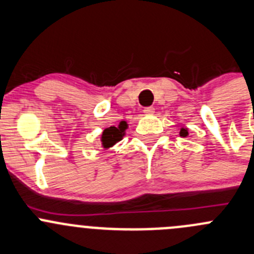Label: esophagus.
I'll return each instance as SVG.
<instances>
[{"instance_id": "1", "label": "esophagus", "mask_w": 254, "mask_h": 254, "mask_svg": "<svg viewBox=\"0 0 254 254\" xmlns=\"http://www.w3.org/2000/svg\"><path fill=\"white\" fill-rule=\"evenodd\" d=\"M143 112H144L145 115H153L154 114V107H145V109L143 110Z\"/></svg>"}]
</instances>
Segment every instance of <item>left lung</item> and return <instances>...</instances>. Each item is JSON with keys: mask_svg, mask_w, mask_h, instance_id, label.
<instances>
[{"mask_svg": "<svg viewBox=\"0 0 254 254\" xmlns=\"http://www.w3.org/2000/svg\"><path fill=\"white\" fill-rule=\"evenodd\" d=\"M180 135H183V137H187L188 130L184 129V128H182V130H180Z\"/></svg>", "mask_w": 254, "mask_h": 254, "instance_id": "obj_1", "label": "left lung"}]
</instances>
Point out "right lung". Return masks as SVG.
Masks as SVG:
<instances>
[{
	"instance_id": "obj_1",
	"label": "right lung",
	"mask_w": 254,
	"mask_h": 254,
	"mask_svg": "<svg viewBox=\"0 0 254 254\" xmlns=\"http://www.w3.org/2000/svg\"><path fill=\"white\" fill-rule=\"evenodd\" d=\"M127 128V124L125 121H122L121 124L119 125V127L111 126L104 130L102 133V145L105 148H109L111 145H114L115 143H117L119 140L122 139V135H124L125 129Z\"/></svg>"
}]
</instances>
